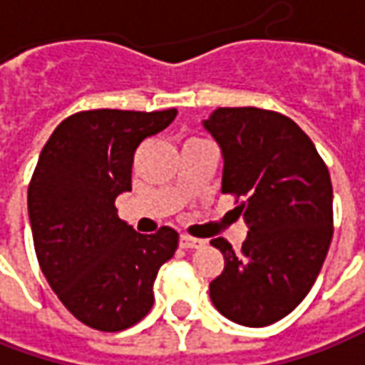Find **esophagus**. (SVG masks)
Segmentation results:
<instances>
[{
  "instance_id": "1",
  "label": "esophagus",
  "mask_w": 365,
  "mask_h": 365,
  "mask_svg": "<svg viewBox=\"0 0 365 365\" xmlns=\"http://www.w3.org/2000/svg\"><path fill=\"white\" fill-rule=\"evenodd\" d=\"M180 246H182V248H185V250H192V248H202V246H204V240L194 238V236H187V234H182V236H180Z\"/></svg>"
}]
</instances>
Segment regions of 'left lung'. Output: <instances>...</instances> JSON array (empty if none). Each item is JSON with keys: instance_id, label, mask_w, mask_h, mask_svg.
<instances>
[{"instance_id": "8db88e82", "label": "left lung", "mask_w": 365, "mask_h": 365, "mask_svg": "<svg viewBox=\"0 0 365 365\" xmlns=\"http://www.w3.org/2000/svg\"><path fill=\"white\" fill-rule=\"evenodd\" d=\"M220 145L222 192L242 195V252L214 238L224 270L210 299L246 327L283 319L305 299L333 236V187L313 141L295 120L257 107L216 108L204 123Z\"/></svg>"}]
</instances>
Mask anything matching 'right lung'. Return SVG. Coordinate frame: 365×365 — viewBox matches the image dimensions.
I'll list each match as a JSON object with an SVG mask.
<instances>
[{"mask_svg":"<svg viewBox=\"0 0 365 365\" xmlns=\"http://www.w3.org/2000/svg\"><path fill=\"white\" fill-rule=\"evenodd\" d=\"M178 110H82L58 125L28 187L40 269L70 313L98 331H123L153 307V283L180 236L163 226L145 236L117 214L131 192L135 149Z\"/></svg>","mask_w":365,"mask_h":365,"instance_id":"obj_1","label":"right lung"}]
</instances>
